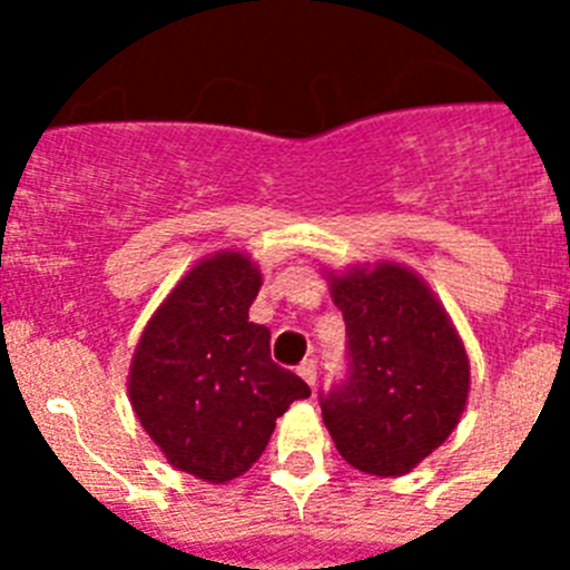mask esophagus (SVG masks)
Masks as SVG:
<instances>
[{
  "mask_svg": "<svg viewBox=\"0 0 570 570\" xmlns=\"http://www.w3.org/2000/svg\"><path fill=\"white\" fill-rule=\"evenodd\" d=\"M296 374H299L302 380H305L311 387H314L316 385V362L314 360L299 362V367H296Z\"/></svg>",
  "mask_w": 570,
  "mask_h": 570,
  "instance_id": "34e87169",
  "label": "esophagus"
}]
</instances>
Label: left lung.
<instances>
[{"label":"left lung","instance_id":"left-lung-1","mask_svg":"<svg viewBox=\"0 0 570 570\" xmlns=\"http://www.w3.org/2000/svg\"><path fill=\"white\" fill-rule=\"evenodd\" d=\"M347 336L345 380L320 391L336 451L400 476L448 440L468 400V354L425 282L394 262L331 276Z\"/></svg>","mask_w":570,"mask_h":570}]
</instances>
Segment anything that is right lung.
Listing matches in <instances>:
<instances>
[{"label": "right lung", "mask_w": 570, "mask_h": 570, "mask_svg": "<svg viewBox=\"0 0 570 570\" xmlns=\"http://www.w3.org/2000/svg\"><path fill=\"white\" fill-rule=\"evenodd\" d=\"M262 276L239 250L208 256L170 291L130 362V405L168 462L228 482L262 456L311 387L271 360V331L248 322Z\"/></svg>", "instance_id": "right-lung-1"}]
</instances>
